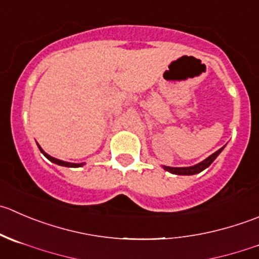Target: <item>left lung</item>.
I'll return each mask as SVG.
<instances>
[{
  "instance_id": "obj_1",
  "label": "left lung",
  "mask_w": 259,
  "mask_h": 259,
  "mask_svg": "<svg viewBox=\"0 0 259 259\" xmlns=\"http://www.w3.org/2000/svg\"><path fill=\"white\" fill-rule=\"evenodd\" d=\"M224 149V147L220 148L219 150H217V152L214 153V154H211L210 157H207L206 159L202 160L201 163H199V164L196 165H192V167H163L165 170H168V172L170 173H175V175H185V176H190V175H196V173H200L201 170H204L205 168L209 167L210 164H211L212 162L215 160V158L218 157V155L220 154V152Z\"/></svg>"
}]
</instances>
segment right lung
<instances>
[{"instance_id": "right-lung-1", "label": "right lung", "mask_w": 259, "mask_h": 259, "mask_svg": "<svg viewBox=\"0 0 259 259\" xmlns=\"http://www.w3.org/2000/svg\"><path fill=\"white\" fill-rule=\"evenodd\" d=\"M37 147H39V145H37ZM39 149H40V152L42 153V154L45 155V157L48 158V159L50 160V162H53V163H55V164H59V165H63V167H81V165H83V163H68V162H64V160H60V159H57V158H53V157H50L49 154H47V153L44 152V150L41 149V148L39 147Z\"/></svg>"}]
</instances>
